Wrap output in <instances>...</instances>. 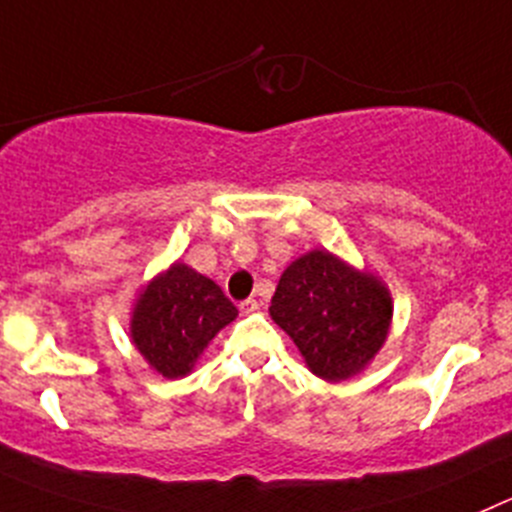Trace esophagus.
<instances>
[{
  "label": "esophagus",
  "mask_w": 512,
  "mask_h": 512,
  "mask_svg": "<svg viewBox=\"0 0 512 512\" xmlns=\"http://www.w3.org/2000/svg\"><path fill=\"white\" fill-rule=\"evenodd\" d=\"M259 299H246V301H241V306H238V309H241V314H253V311H259Z\"/></svg>",
  "instance_id": "1"
}]
</instances>
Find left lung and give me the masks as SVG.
<instances>
[{
	"label": "left lung",
	"instance_id": "left-lung-1",
	"mask_svg": "<svg viewBox=\"0 0 512 512\" xmlns=\"http://www.w3.org/2000/svg\"><path fill=\"white\" fill-rule=\"evenodd\" d=\"M269 314L316 377L342 382L382 349L392 324V296L369 271L314 248L281 274Z\"/></svg>",
	"mask_w": 512,
	"mask_h": 512
}]
</instances>
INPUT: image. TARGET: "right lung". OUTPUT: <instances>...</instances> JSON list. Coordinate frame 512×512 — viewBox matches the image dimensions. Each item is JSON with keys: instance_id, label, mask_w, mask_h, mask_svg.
Masks as SVG:
<instances>
[{"instance_id": "right-lung-1", "label": "right lung", "mask_w": 512, "mask_h": 512, "mask_svg": "<svg viewBox=\"0 0 512 512\" xmlns=\"http://www.w3.org/2000/svg\"><path fill=\"white\" fill-rule=\"evenodd\" d=\"M238 309L221 286L175 261L155 276L135 301L130 339L145 362L168 379L186 377Z\"/></svg>"}]
</instances>
